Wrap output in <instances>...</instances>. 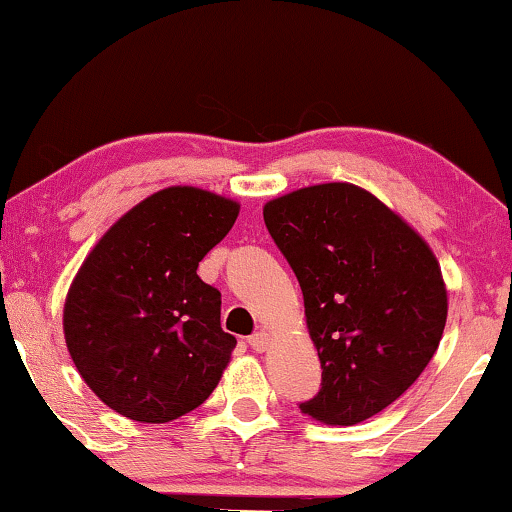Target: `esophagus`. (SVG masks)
<instances>
[{
  "label": "esophagus",
  "mask_w": 512,
  "mask_h": 512,
  "mask_svg": "<svg viewBox=\"0 0 512 512\" xmlns=\"http://www.w3.org/2000/svg\"><path fill=\"white\" fill-rule=\"evenodd\" d=\"M249 345H251V349H254V352H265V349H268V345H270V335L263 333V331L249 335Z\"/></svg>",
  "instance_id": "34e87169"
}]
</instances>
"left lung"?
Here are the masks:
<instances>
[{
    "instance_id": "left-lung-1",
    "label": "left lung",
    "mask_w": 512,
    "mask_h": 512,
    "mask_svg": "<svg viewBox=\"0 0 512 512\" xmlns=\"http://www.w3.org/2000/svg\"><path fill=\"white\" fill-rule=\"evenodd\" d=\"M296 272L321 389L300 410L352 426L408 391L445 331L447 291L429 244L354 184H319L263 207Z\"/></svg>"
}]
</instances>
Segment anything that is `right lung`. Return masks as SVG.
<instances>
[{"label":"right lung","mask_w":512,"mask_h":512,"mask_svg":"<svg viewBox=\"0 0 512 512\" xmlns=\"http://www.w3.org/2000/svg\"><path fill=\"white\" fill-rule=\"evenodd\" d=\"M240 205L170 186L123 214L76 272L62 328L83 382L118 415L172 422L209 398L237 340L198 265Z\"/></svg>","instance_id":"1"}]
</instances>
